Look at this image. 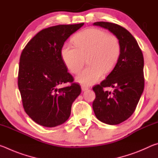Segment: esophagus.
Returning a JSON list of instances; mask_svg holds the SVG:
<instances>
[{
    "mask_svg": "<svg viewBox=\"0 0 158 158\" xmlns=\"http://www.w3.org/2000/svg\"><path fill=\"white\" fill-rule=\"evenodd\" d=\"M89 89V88L88 87L87 85H81V90H83V91H85V90H87Z\"/></svg>",
    "mask_w": 158,
    "mask_h": 158,
    "instance_id": "esophagus-1",
    "label": "esophagus"
}]
</instances>
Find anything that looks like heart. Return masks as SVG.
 Listing matches in <instances>:
<instances>
[{
  "label": "heart",
  "mask_w": 158,
  "mask_h": 158,
  "mask_svg": "<svg viewBox=\"0 0 158 158\" xmlns=\"http://www.w3.org/2000/svg\"><path fill=\"white\" fill-rule=\"evenodd\" d=\"M75 46L65 43L60 51L63 63L73 74L79 73L86 58L89 64L77 77L83 84H95L116 66L121 55V45L114 35L98 28H88L73 37Z\"/></svg>",
  "instance_id": "obj_1"
}]
</instances>
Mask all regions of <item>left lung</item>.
I'll use <instances>...</instances> for the list:
<instances>
[{
  "label": "left lung",
  "instance_id": "obj_1",
  "mask_svg": "<svg viewBox=\"0 0 158 158\" xmlns=\"http://www.w3.org/2000/svg\"><path fill=\"white\" fill-rule=\"evenodd\" d=\"M93 25L111 32L121 45V55L113 70L100 84L93 88L95 116L105 123L118 125L132 116L143 91V53L135 37L122 26L105 21ZM106 87H113L114 90L105 91Z\"/></svg>",
  "mask_w": 158,
  "mask_h": 158
}]
</instances>
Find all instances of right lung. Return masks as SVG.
I'll use <instances>...</instances> for the list:
<instances>
[{"instance_id":"right-lung-1","label":"right lung","mask_w":158,"mask_h":158,"mask_svg":"<svg viewBox=\"0 0 158 158\" xmlns=\"http://www.w3.org/2000/svg\"><path fill=\"white\" fill-rule=\"evenodd\" d=\"M84 23L58 25L43 29L22 51L19 68L18 86L23 109L36 123L47 127L65 123L81 87L73 83V76L61 58L67 39ZM69 82V87L59 88Z\"/></svg>"}]
</instances>
